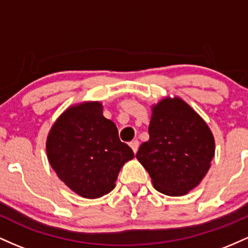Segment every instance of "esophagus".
<instances>
[{"instance_id": "obj_1", "label": "esophagus", "mask_w": 248, "mask_h": 248, "mask_svg": "<svg viewBox=\"0 0 248 248\" xmlns=\"http://www.w3.org/2000/svg\"><path fill=\"white\" fill-rule=\"evenodd\" d=\"M130 146H131V149L133 150V152H137L138 151V147H139V141L136 139V140H132L130 141Z\"/></svg>"}]
</instances>
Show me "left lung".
Listing matches in <instances>:
<instances>
[{"label": "left lung", "instance_id": "obj_1", "mask_svg": "<svg viewBox=\"0 0 248 248\" xmlns=\"http://www.w3.org/2000/svg\"><path fill=\"white\" fill-rule=\"evenodd\" d=\"M150 139L136 158L155 188L166 196H184L206 176L214 157V138L204 119L179 97L152 107Z\"/></svg>", "mask_w": 248, "mask_h": 248}]
</instances>
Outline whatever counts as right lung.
Masks as SVG:
<instances>
[{
	"label": "right lung",
	"instance_id": "1",
	"mask_svg": "<svg viewBox=\"0 0 248 248\" xmlns=\"http://www.w3.org/2000/svg\"><path fill=\"white\" fill-rule=\"evenodd\" d=\"M46 155L64 184L88 199L112 191L122 166L135 157L119 139L115 123L103 116L99 102L64 111L46 138Z\"/></svg>",
	"mask_w": 248,
	"mask_h": 248
}]
</instances>
